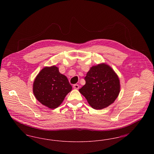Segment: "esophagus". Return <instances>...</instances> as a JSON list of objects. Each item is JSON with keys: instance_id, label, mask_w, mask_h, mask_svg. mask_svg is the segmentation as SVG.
Wrapping results in <instances>:
<instances>
[{"instance_id": "obj_1", "label": "esophagus", "mask_w": 154, "mask_h": 154, "mask_svg": "<svg viewBox=\"0 0 154 154\" xmlns=\"http://www.w3.org/2000/svg\"><path fill=\"white\" fill-rule=\"evenodd\" d=\"M74 89H77L79 88V85L78 84H74L73 85Z\"/></svg>"}]
</instances>
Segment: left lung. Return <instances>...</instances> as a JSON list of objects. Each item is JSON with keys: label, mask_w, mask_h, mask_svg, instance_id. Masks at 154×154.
Segmentation results:
<instances>
[{"label": "left lung", "mask_w": 154, "mask_h": 154, "mask_svg": "<svg viewBox=\"0 0 154 154\" xmlns=\"http://www.w3.org/2000/svg\"><path fill=\"white\" fill-rule=\"evenodd\" d=\"M84 80L86 83L79 91L94 109L108 107L119 95L118 77L112 68L104 63L92 66Z\"/></svg>", "instance_id": "obj_1"}]
</instances>
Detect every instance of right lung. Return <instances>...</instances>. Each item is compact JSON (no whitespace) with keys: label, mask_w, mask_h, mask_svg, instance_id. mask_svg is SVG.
Instances as JSON below:
<instances>
[{"label":"right lung","mask_w":154,"mask_h":154,"mask_svg":"<svg viewBox=\"0 0 154 154\" xmlns=\"http://www.w3.org/2000/svg\"><path fill=\"white\" fill-rule=\"evenodd\" d=\"M72 89L67 77L60 73L55 66L43 68L37 75L33 86L37 100L51 109L60 106Z\"/></svg>","instance_id":"1"}]
</instances>
